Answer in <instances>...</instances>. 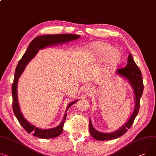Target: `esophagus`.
<instances>
[{"mask_svg":"<svg viewBox=\"0 0 156 156\" xmlns=\"http://www.w3.org/2000/svg\"><path fill=\"white\" fill-rule=\"evenodd\" d=\"M92 91H93V89H92L91 87H90V86H88V87H87L86 88H85V92H86V93H87V95L90 94V93Z\"/></svg>","mask_w":156,"mask_h":156,"instance_id":"esophagus-1","label":"esophagus"}]
</instances>
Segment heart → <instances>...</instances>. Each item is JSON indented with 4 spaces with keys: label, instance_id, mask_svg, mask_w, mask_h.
<instances>
[{
    "label": "heart",
    "instance_id": "b5f03b06",
    "mask_svg": "<svg viewBox=\"0 0 156 156\" xmlns=\"http://www.w3.org/2000/svg\"><path fill=\"white\" fill-rule=\"evenodd\" d=\"M92 59L97 61H104L109 68L118 66L122 61L123 56L120 52L114 49L109 43L95 41L86 47Z\"/></svg>",
    "mask_w": 156,
    "mask_h": 156
}]
</instances>
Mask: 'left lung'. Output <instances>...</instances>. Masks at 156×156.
<instances>
[{"label": "left lung", "instance_id": "left-lung-1", "mask_svg": "<svg viewBox=\"0 0 156 156\" xmlns=\"http://www.w3.org/2000/svg\"><path fill=\"white\" fill-rule=\"evenodd\" d=\"M116 73L123 78H126L133 91L135 99V107L133 112L127 123L124 124L117 130L111 133H104L97 130L93 126L91 119H90L89 127L90 135L93 138L98 140H112L123 136L132 126L139 110L140 99L142 97L144 90V84L141 71L136 63H135L131 54L129 55L126 67L119 69L116 71Z\"/></svg>", "mask_w": 156, "mask_h": 156}]
</instances>
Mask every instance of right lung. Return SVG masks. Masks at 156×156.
<instances>
[{
	"label": "right lung",
	"instance_id": "add662e5",
	"mask_svg": "<svg viewBox=\"0 0 156 156\" xmlns=\"http://www.w3.org/2000/svg\"><path fill=\"white\" fill-rule=\"evenodd\" d=\"M80 35L71 34H48L43 35L35 37L29 44L26 51L24 54L22 58L19 61L15 71V77L12 85V108L15 115L22 127L29 133H32L35 137L41 139H52L59 136L63 131L64 123L67 115V110L68 108L76 103L78 100L71 102L68 105L63 119L58 126L49 129H41L36 127L33 124L30 123L23 116L20 111V106L18 101L17 97V83L19 77L23 73L26 66L29 63V61L34 58L38 53L39 49L44 48L55 46L57 44H62L65 43L69 42L78 39Z\"/></svg>",
	"mask_w": 156,
	"mask_h": 156
}]
</instances>
